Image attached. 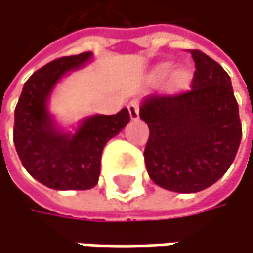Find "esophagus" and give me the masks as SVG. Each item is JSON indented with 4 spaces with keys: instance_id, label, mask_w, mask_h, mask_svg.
Here are the masks:
<instances>
[{
    "instance_id": "obj_1",
    "label": "esophagus",
    "mask_w": 253,
    "mask_h": 253,
    "mask_svg": "<svg viewBox=\"0 0 253 253\" xmlns=\"http://www.w3.org/2000/svg\"><path fill=\"white\" fill-rule=\"evenodd\" d=\"M127 108H129L130 118L132 120H136L139 117V102L138 100H130L129 105H127Z\"/></svg>"
}]
</instances>
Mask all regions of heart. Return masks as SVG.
Wrapping results in <instances>:
<instances>
[{"label":"heart","instance_id":"heart-1","mask_svg":"<svg viewBox=\"0 0 253 253\" xmlns=\"http://www.w3.org/2000/svg\"><path fill=\"white\" fill-rule=\"evenodd\" d=\"M166 71H168V66H163V68L160 69V72H162V74H165ZM187 78H188L187 71H179V72H176V74H175V78H173V80H175V83H184Z\"/></svg>","mask_w":253,"mask_h":253}]
</instances>
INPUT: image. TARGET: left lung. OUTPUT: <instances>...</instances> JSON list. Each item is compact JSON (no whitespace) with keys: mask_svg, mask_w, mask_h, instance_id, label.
Masks as SVG:
<instances>
[{"mask_svg":"<svg viewBox=\"0 0 253 253\" xmlns=\"http://www.w3.org/2000/svg\"><path fill=\"white\" fill-rule=\"evenodd\" d=\"M196 71L188 90L150 94L139 117L148 124L144 151L150 178L175 193L213 185L231 166L242 139L230 75L212 57L190 50Z\"/></svg>","mask_w":253,"mask_h":253,"instance_id":"8db88e82","label":"left lung"}]
</instances>
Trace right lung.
<instances>
[{
	"label": "right lung",
	"mask_w": 253,
	"mask_h": 253,
	"mask_svg": "<svg viewBox=\"0 0 253 253\" xmlns=\"http://www.w3.org/2000/svg\"><path fill=\"white\" fill-rule=\"evenodd\" d=\"M91 59L90 51L59 57L35 71L23 85L14 109L13 141L28 173L53 190H90L99 181L105 144L130 121L127 108L115 115L84 118L75 133H63L48 114L56 83Z\"/></svg>",
	"instance_id": "right-lung-1"
}]
</instances>
